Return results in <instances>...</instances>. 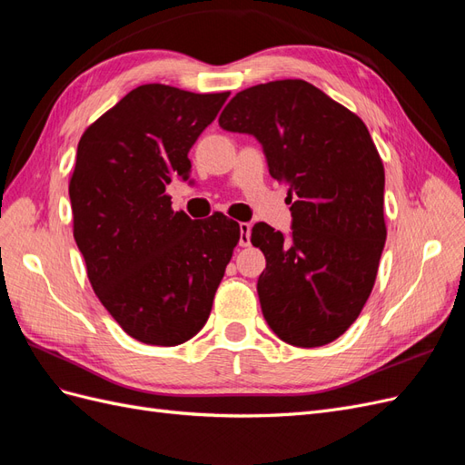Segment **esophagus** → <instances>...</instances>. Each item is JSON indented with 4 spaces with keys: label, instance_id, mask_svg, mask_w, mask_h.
<instances>
[{
    "label": "esophagus",
    "instance_id": "obj_1",
    "mask_svg": "<svg viewBox=\"0 0 465 465\" xmlns=\"http://www.w3.org/2000/svg\"><path fill=\"white\" fill-rule=\"evenodd\" d=\"M238 229H241V246H248L250 244V223H241L238 224Z\"/></svg>",
    "mask_w": 465,
    "mask_h": 465
}]
</instances>
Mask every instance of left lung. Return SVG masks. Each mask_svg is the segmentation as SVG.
Masks as SVG:
<instances>
[{
  "label": "left lung",
  "instance_id": "1",
  "mask_svg": "<svg viewBox=\"0 0 465 465\" xmlns=\"http://www.w3.org/2000/svg\"><path fill=\"white\" fill-rule=\"evenodd\" d=\"M219 125L254 135L289 184V236L256 223L250 238L265 256L267 326L294 347L331 343L361 314L386 242L384 166L367 125L302 79L241 91Z\"/></svg>",
  "mask_w": 465,
  "mask_h": 465
}]
</instances>
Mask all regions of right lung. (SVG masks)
Listing matches in <instances>:
<instances>
[{"label":"right lung","mask_w":465,"mask_h":465,"mask_svg":"<svg viewBox=\"0 0 465 465\" xmlns=\"http://www.w3.org/2000/svg\"><path fill=\"white\" fill-rule=\"evenodd\" d=\"M229 93L142 85L81 135L69 182L74 236L98 301L134 340L173 347L209 318L241 241L223 213L192 221L164 193Z\"/></svg>","instance_id":"right-lung-1"}]
</instances>
